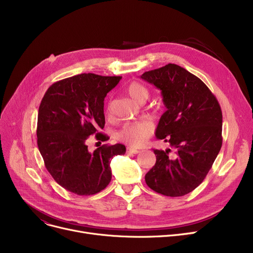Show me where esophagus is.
Here are the masks:
<instances>
[{
	"label": "esophagus",
	"mask_w": 253,
	"mask_h": 253,
	"mask_svg": "<svg viewBox=\"0 0 253 253\" xmlns=\"http://www.w3.org/2000/svg\"><path fill=\"white\" fill-rule=\"evenodd\" d=\"M127 152L132 153V154H138L140 151L137 149H133V148H127Z\"/></svg>",
	"instance_id": "obj_1"
}]
</instances>
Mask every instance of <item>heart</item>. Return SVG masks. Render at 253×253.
<instances>
[{
  "mask_svg": "<svg viewBox=\"0 0 253 253\" xmlns=\"http://www.w3.org/2000/svg\"><path fill=\"white\" fill-rule=\"evenodd\" d=\"M126 92L132 99L138 103H144L150 97L149 90L137 82L129 84L126 88ZM106 114L109 116L112 114V102L106 106ZM153 131L154 125L147 120H141V121L125 124L118 132V138L130 147L137 148L153 134Z\"/></svg>",
  "mask_w": 253,
  "mask_h": 253,
  "instance_id": "1",
  "label": "heart"
}]
</instances>
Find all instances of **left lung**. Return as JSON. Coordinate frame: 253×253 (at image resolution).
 I'll return each instance as SVG.
<instances>
[{"label": "left lung", "mask_w": 253, "mask_h": 253, "mask_svg": "<svg viewBox=\"0 0 253 253\" xmlns=\"http://www.w3.org/2000/svg\"><path fill=\"white\" fill-rule=\"evenodd\" d=\"M140 78L161 90L167 110L155 134L176 150L174 156H169L170 149L154 150L156 164L145 182L164 196L187 195L204 180L220 151V105L200 79L177 64L168 63Z\"/></svg>", "instance_id": "8db88e82"}]
</instances>
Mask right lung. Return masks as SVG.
I'll list each match as a JSON object with an SVG mask.
<instances>
[{
  "label": "right lung",
  "instance_id": "obj_1",
  "mask_svg": "<svg viewBox=\"0 0 253 253\" xmlns=\"http://www.w3.org/2000/svg\"><path fill=\"white\" fill-rule=\"evenodd\" d=\"M122 77L81 74L52 84L46 91L38 113V148L54 180L80 196L94 195L112 179L111 160L126 152L124 144H103L93 153L87 138L103 129L104 97Z\"/></svg>",
  "mask_w": 253,
  "mask_h": 253
}]
</instances>
